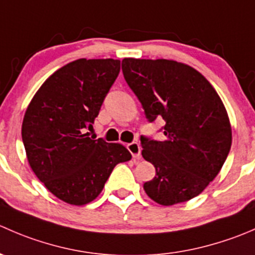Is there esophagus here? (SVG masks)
I'll list each match as a JSON object with an SVG mask.
<instances>
[{
	"label": "esophagus",
	"mask_w": 255,
	"mask_h": 255,
	"mask_svg": "<svg viewBox=\"0 0 255 255\" xmlns=\"http://www.w3.org/2000/svg\"><path fill=\"white\" fill-rule=\"evenodd\" d=\"M127 148H128V150L130 151V154H132L133 158H135V159L140 158V150H142V148H140V145L137 142L127 144Z\"/></svg>",
	"instance_id": "obj_1"
}]
</instances>
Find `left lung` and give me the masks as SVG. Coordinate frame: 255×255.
Returning a JSON list of instances; mask_svg holds the SVG:
<instances>
[{
  "instance_id": "obj_1",
  "label": "left lung",
  "mask_w": 255,
  "mask_h": 255,
  "mask_svg": "<svg viewBox=\"0 0 255 255\" xmlns=\"http://www.w3.org/2000/svg\"><path fill=\"white\" fill-rule=\"evenodd\" d=\"M122 71L149 122L165 121V139L140 138L143 158L156 171L144 191L163 206L194 199L217 176L232 145L222 100L201 73L175 60L125 58Z\"/></svg>"
}]
</instances>
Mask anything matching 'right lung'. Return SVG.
Returning <instances> with one entry per match:
<instances>
[{"label": "right lung", "instance_id": "1", "mask_svg": "<svg viewBox=\"0 0 255 255\" xmlns=\"http://www.w3.org/2000/svg\"><path fill=\"white\" fill-rule=\"evenodd\" d=\"M115 59H78L45 80L27 107L22 139L28 163L61 201L82 206L94 201L117 164L132 155L120 143L92 139V127L120 74Z\"/></svg>", "mask_w": 255, "mask_h": 255}]
</instances>
